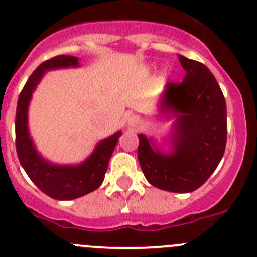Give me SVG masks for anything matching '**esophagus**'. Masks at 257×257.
Here are the masks:
<instances>
[{
	"mask_svg": "<svg viewBox=\"0 0 257 257\" xmlns=\"http://www.w3.org/2000/svg\"><path fill=\"white\" fill-rule=\"evenodd\" d=\"M128 126L135 128V130H139V128L143 127V119L139 116H131L130 118H128Z\"/></svg>",
	"mask_w": 257,
	"mask_h": 257,
	"instance_id": "obj_1",
	"label": "esophagus"
}]
</instances>
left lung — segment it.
<instances>
[{
  "label": "left lung",
  "mask_w": 257,
  "mask_h": 257,
  "mask_svg": "<svg viewBox=\"0 0 257 257\" xmlns=\"http://www.w3.org/2000/svg\"><path fill=\"white\" fill-rule=\"evenodd\" d=\"M187 72L183 82H169L161 109L178 117L170 154L153 148L154 141L139 135L138 158L144 175L154 187L189 193L207 182L218 167L227 141L224 96L211 70L197 60L179 55Z\"/></svg>",
  "instance_id": "obj_1"
}]
</instances>
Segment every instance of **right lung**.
<instances>
[{"instance_id": "right-lung-1", "label": "right lung", "mask_w": 257, "mask_h": 257, "mask_svg": "<svg viewBox=\"0 0 257 257\" xmlns=\"http://www.w3.org/2000/svg\"><path fill=\"white\" fill-rule=\"evenodd\" d=\"M78 67V58L58 55L41 63L21 90L17 101L15 133L16 151L20 164L34 184L49 197L59 200H69L96 190L102 184L108 161L121 131L102 140L92 155L79 165H54L44 160L36 151L28 128V108L34 89L46 70L57 68Z\"/></svg>"}]
</instances>
